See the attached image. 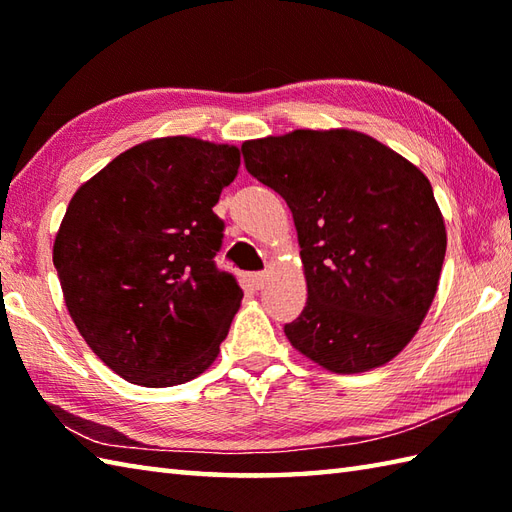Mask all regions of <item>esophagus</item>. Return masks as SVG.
Returning a JSON list of instances; mask_svg holds the SVG:
<instances>
[{
	"label": "esophagus",
	"mask_w": 512,
	"mask_h": 512,
	"mask_svg": "<svg viewBox=\"0 0 512 512\" xmlns=\"http://www.w3.org/2000/svg\"><path fill=\"white\" fill-rule=\"evenodd\" d=\"M266 279H268V275H266V273H255L253 277H250V281H253V286H255L257 290H259V288H264Z\"/></svg>",
	"instance_id": "34e87169"
}]
</instances>
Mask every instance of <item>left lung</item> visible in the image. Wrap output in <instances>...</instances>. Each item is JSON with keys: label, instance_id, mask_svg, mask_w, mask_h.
Instances as JSON below:
<instances>
[{"label": "left lung", "instance_id": "8db88e82", "mask_svg": "<svg viewBox=\"0 0 512 512\" xmlns=\"http://www.w3.org/2000/svg\"><path fill=\"white\" fill-rule=\"evenodd\" d=\"M242 154L295 217L308 301L284 325L292 347L334 374L391 361L427 317L447 253L427 176L352 129L246 140Z\"/></svg>", "mask_w": 512, "mask_h": 512}]
</instances>
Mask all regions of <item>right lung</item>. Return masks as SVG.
Wrapping results in <instances>:
<instances>
[{"instance_id":"1","label":"right lung","mask_w":512,"mask_h":512,"mask_svg":"<svg viewBox=\"0 0 512 512\" xmlns=\"http://www.w3.org/2000/svg\"><path fill=\"white\" fill-rule=\"evenodd\" d=\"M239 149L189 136L140 143L74 193L52 262L92 352L134 385L173 387L209 367L244 292L215 266L213 213Z\"/></svg>"}]
</instances>
